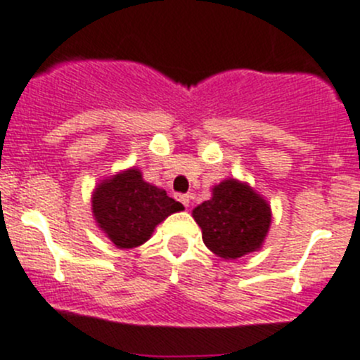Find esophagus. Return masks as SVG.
<instances>
[{"instance_id": "34e87169", "label": "esophagus", "mask_w": 360, "mask_h": 360, "mask_svg": "<svg viewBox=\"0 0 360 360\" xmlns=\"http://www.w3.org/2000/svg\"><path fill=\"white\" fill-rule=\"evenodd\" d=\"M178 201H180V203L184 205V207H189V201H191V196L189 194H180V196H178Z\"/></svg>"}]
</instances>
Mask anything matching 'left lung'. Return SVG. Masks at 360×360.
<instances>
[{
	"label": "left lung",
	"mask_w": 360,
	"mask_h": 360,
	"mask_svg": "<svg viewBox=\"0 0 360 360\" xmlns=\"http://www.w3.org/2000/svg\"><path fill=\"white\" fill-rule=\"evenodd\" d=\"M203 242L214 255L237 259L259 251L269 235L272 210L262 194L237 178L212 187V198L193 210Z\"/></svg>",
	"instance_id": "8db88e82"
}]
</instances>
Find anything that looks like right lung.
<instances>
[{
	"instance_id": "obj_1",
	"label": "right lung",
	"mask_w": 360,
	"mask_h": 360,
	"mask_svg": "<svg viewBox=\"0 0 360 360\" xmlns=\"http://www.w3.org/2000/svg\"><path fill=\"white\" fill-rule=\"evenodd\" d=\"M180 210L184 205L160 187L145 182L138 167L104 178L91 193L95 222L118 249L143 245L164 219Z\"/></svg>"
}]
</instances>
